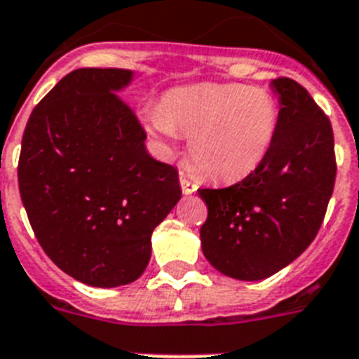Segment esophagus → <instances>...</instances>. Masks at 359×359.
Wrapping results in <instances>:
<instances>
[{
  "label": "esophagus",
  "mask_w": 359,
  "mask_h": 359,
  "mask_svg": "<svg viewBox=\"0 0 359 359\" xmlns=\"http://www.w3.org/2000/svg\"><path fill=\"white\" fill-rule=\"evenodd\" d=\"M180 188H182V194L184 195H191L197 191V184H195L194 180H189L184 173H180Z\"/></svg>",
  "instance_id": "34e87169"
}]
</instances>
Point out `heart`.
<instances>
[{
	"mask_svg": "<svg viewBox=\"0 0 359 359\" xmlns=\"http://www.w3.org/2000/svg\"><path fill=\"white\" fill-rule=\"evenodd\" d=\"M151 134L171 144L189 136L188 151L214 180L236 182L269 156L280 127L275 95L260 86L203 83L170 90L145 112Z\"/></svg>",
	"mask_w": 359,
	"mask_h": 359,
	"instance_id": "b5f03b06",
	"label": "heart"
}]
</instances>
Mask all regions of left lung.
I'll list each match as a JSON object with an SVG mask.
<instances>
[{
	"mask_svg": "<svg viewBox=\"0 0 359 359\" xmlns=\"http://www.w3.org/2000/svg\"><path fill=\"white\" fill-rule=\"evenodd\" d=\"M269 86L280 104L269 156L238 184L199 189L208 206L203 255L236 280H264L299 258L321 229L336 182L330 119L293 79Z\"/></svg>",
	"mask_w": 359,
	"mask_h": 359,
	"instance_id": "left-lung-1",
	"label": "left lung"
}]
</instances>
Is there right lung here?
Listing matches in <instances>:
<instances>
[{"label":"right lung","instance_id":"1","mask_svg":"<svg viewBox=\"0 0 359 359\" xmlns=\"http://www.w3.org/2000/svg\"><path fill=\"white\" fill-rule=\"evenodd\" d=\"M133 69L81 68L34 107L18 184L38 243L94 287L142 276L153 230L179 203V173L145 149V130L118 92Z\"/></svg>","mask_w":359,"mask_h":359}]
</instances>
